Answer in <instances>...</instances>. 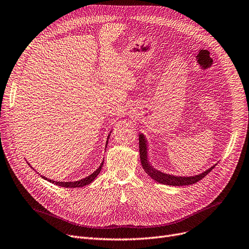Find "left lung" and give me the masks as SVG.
<instances>
[{"mask_svg": "<svg viewBox=\"0 0 249 249\" xmlns=\"http://www.w3.org/2000/svg\"><path fill=\"white\" fill-rule=\"evenodd\" d=\"M139 156H140V161H142V168L146 174L155 181L160 183V184L165 185H171V186H183V185H191L194 183L198 182L201 180L205 175H208L209 173L217 166V164L212 166L208 170H205L202 173H199L197 175L194 176H175L168 174V173L160 172L154 168L149 164L147 160V142L145 140V137L143 134L139 133Z\"/></svg>", "mask_w": 249, "mask_h": 249, "instance_id": "left-lung-1", "label": "left lung"}]
</instances>
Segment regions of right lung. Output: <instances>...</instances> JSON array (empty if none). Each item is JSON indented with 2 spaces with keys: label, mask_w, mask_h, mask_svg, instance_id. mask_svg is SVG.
<instances>
[{
  "label": "right lung",
  "mask_w": 249,
  "mask_h": 249,
  "mask_svg": "<svg viewBox=\"0 0 249 249\" xmlns=\"http://www.w3.org/2000/svg\"><path fill=\"white\" fill-rule=\"evenodd\" d=\"M110 135H111V132L109 133V135H107V140H109V138H110ZM106 147H107V146H106ZM27 164H28V161H27ZM103 165H104V160L102 161V164L100 165V167H99L98 169H96V170L92 173V174H90L89 176L85 177V178H83V179H81V180H78V181H73V182H60V181H53V180L48 179V178L45 177V176H41V178H44V179H46L47 181H49V182H51V183H53V184H56V185L61 186V187H66V188H78V187H83V186L89 185V183H91L96 177H98V175L101 173V170H102V168H103ZM28 166L30 167V164H28ZM31 168H32V167H31Z\"/></svg>",
  "instance_id": "1"
}]
</instances>
